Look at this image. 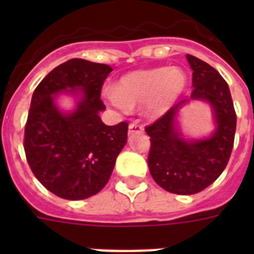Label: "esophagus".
I'll return each mask as SVG.
<instances>
[{
    "instance_id": "esophagus-1",
    "label": "esophagus",
    "mask_w": 254,
    "mask_h": 254,
    "mask_svg": "<svg viewBox=\"0 0 254 254\" xmlns=\"http://www.w3.org/2000/svg\"><path fill=\"white\" fill-rule=\"evenodd\" d=\"M135 133H143V127L138 124H130L129 125V134L133 135Z\"/></svg>"
}]
</instances>
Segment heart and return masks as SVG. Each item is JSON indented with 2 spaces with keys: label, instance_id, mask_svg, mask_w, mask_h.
<instances>
[{
  "label": "heart",
  "instance_id": "heart-1",
  "mask_svg": "<svg viewBox=\"0 0 254 254\" xmlns=\"http://www.w3.org/2000/svg\"><path fill=\"white\" fill-rule=\"evenodd\" d=\"M187 88V75L179 67L135 71L120 79L116 89L105 91V97L120 111L145 105L149 117H161L175 105Z\"/></svg>",
  "mask_w": 254,
  "mask_h": 254
}]
</instances>
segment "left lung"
<instances>
[{"mask_svg": "<svg viewBox=\"0 0 254 254\" xmlns=\"http://www.w3.org/2000/svg\"><path fill=\"white\" fill-rule=\"evenodd\" d=\"M192 69V93L146 127L150 137L149 170L157 185L169 192L192 195L212 185L224 171L232 153L236 113L227 81L208 63L186 55ZM199 99L213 109L215 130L204 139H186L177 117L189 101Z\"/></svg>", "mask_w": 254, "mask_h": 254, "instance_id": "obj_1", "label": "left lung"}]
</instances>
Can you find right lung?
<instances>
[{
  "instance_id": "right-lung-1",
  "label": "right lung",
  "mask_w": 254,
  "mask_h": 254,
  "mask_svg": "<svg viewBox=\"0 0 254 254\" xmlns=\"http://www.w3.org/2000/svg\"><path fill=\"white\" fill-rule=\"evenodd\" d=\"M107 64L71 59L39 83L31 97L25 127V153L35 178L57 196L81 200L104 189L127 138V124L108 127L100 119V100ZM61 93L73 95L77 105L64 112L57 107Z\"/></svg>"
}]
</instances>
